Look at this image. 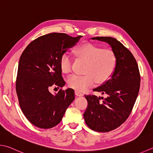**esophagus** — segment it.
<instances>
[{"label": "esophagus", "instance_id": "34e87169", "mask_svg": "<svg viewBox=\"0 0 153 153\" xmlns=\"http://www.w3.org/2000/svg\"><path fill=\"white\" fill-rule=\"evenodd\" d=\"M75 93H76V95H77V96H83V95L82 93L79 91H76V92H75Z\"/></svg>", "mask_w": 153, "mask_h": 153}]
</instances>
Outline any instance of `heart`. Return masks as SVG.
Segmentation results:
<instances>
[{
  "mask_svg": "<svg viewBox=\"0 0 153 153\" xmlns=\"http://www.w3.org/2000/svg\"><path fill=\"white\" fill-rule=\"evenodd\" d=\"M74 52L77 58L87 62L85 75H72L68 78L69 85L77 91H85L96 82L101 83L106 82L111 77L117 65V56L114 51L96 44H82L74 50ZM71 64L72 58L70 53L64 52L59 59L62 72L70 73Z\"/></svg>",
  "mask_w": 153,
  "mask_h": 153,
  "instance_id": "b5f03b06",
  "label": "heart"
}]
</instances>
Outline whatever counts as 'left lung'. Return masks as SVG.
<instances>
[{
    "label": "left lung",
    "mask_w": 153,
    "mask_h": 153,
    "mask_svg": "<svg viewBox=\"0 0 153 153\" xmlns=\"http://www.w3.org/2000/svg\"><path fill=\"white\" fill-rule=\"evenodd\" d=\"M108 43L117 56V65L111 77L102 85L93 89L107 97L85 95L88 107L83 113L86 125L95 131L109 132L127 120L131 114L140 88V76L135 58L129 50L117 39L95 37Z\"/></svg>",
    "instance_id": "left-lung-1"
}]
</instances>
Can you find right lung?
I'll return each instance as SVG.
<instances>
[{"instance_id":"1","label":"right lung","mask_w":153,"mask_h":153,"mask_svg":"<svg viewBox=\"0 0 153 153\" xmlns=\"http://www.w3.org/2000/svg\"><path fill=\"white\" fill-rule=\"evenodd\" d=\"M82 37L50 33L35 39L23 51L18 68L16 90L22 111L34 126L41 128L55 127L74 100L73 89H60L55 95L49 89L52 85L59 89L65 85L59 59Z\"/></svg>"}]
</instances>
